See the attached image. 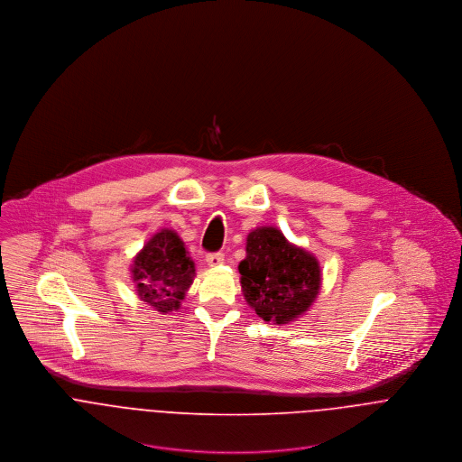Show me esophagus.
I'll use <instances>...</instances> for the list:
<instances>
[{"label":"esophagus","mask_w":462,"mask_h":462,"mask_svg":"<svg viewBox=\"0 0 462 462\" xmlns=\"http://www.w3.org/2000/svg\"><path fill=\"white\" fill-rule=\"evenodd\" d=\"M206 263H208V266H211V268H217V266H220V264L224 263V256H222L220 253H217V254H208V256H206Z\"/></svg>","instance_id":"34e87169"}]
</instances>
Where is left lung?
<instances>
[{
  "mask_svg": "<svg viewBox=\"0 0 462 462\" xmlns=\"http://www.w3.org/2000/svg\"><path fill=\"white\" fill-rule=\"evenodd\" d=\"M238 272L247 304L264 322L277 326L310 311L322 288L317 256L291 244L273 226L256 227L247 235L245 260Z\"/></svg>",
  "mask_w": 462,
  "mask_h": 462,
  "instance_id": "1",
  "label": "left lung"
}]
</instances>
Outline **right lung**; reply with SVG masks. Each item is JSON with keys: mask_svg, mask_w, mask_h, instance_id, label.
<instances>
[{"mask_svg": "<svg viewBox=\"0 0 462 462\" xmlns=\"http://www.w3.org/2000/svg\"><path fill=\"white\" fill-rule=\"evenodd\" d=\"M196 277V263L174 229L154 233L133 258L134 291L160 313L178 311Z\"/></svg>", "mask_w": 462, "mask_h": 462, "instance_id": "add662e5", "label": "right lung"}]
</instances>
